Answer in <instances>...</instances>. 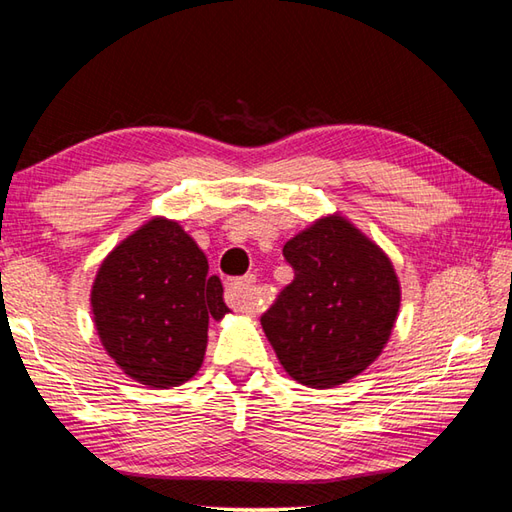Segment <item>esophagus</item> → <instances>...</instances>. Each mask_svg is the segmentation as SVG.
Instances as JSON below:
<instances>
[{"label":"esophagus","instance_id":"1","mask_svg":"<svg viewBox=\"0 0 512 512\" xmlns=\"http://www.w3.org/2000/svg\"><path fill=\"white\" fill-rule=\"evenodd\" d=\"M255 277L248 275L242 279H230L226 286V302L230 308L242 310V313H255L257 302L253 293Z\"/></svg>","mask_w":512,"mask_h":512}]
</instances>
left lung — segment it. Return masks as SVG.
Returning <instances> with one entry per match:
<instances>
[{
  "mask_svg": "<svg viewBox=\"0 0 512 512\" xmlns=\"http://www.w3.org/2000/svg\"><path fill=\"white\" fill-rule=\"evenodd\" d=\"M295 279L262 315L277 359L295 382L333 388L382 355L402 288L393 262L342 215L317 219L284 246Z\"/></svg>",
  "mask_w": 512,
  "mask_h": 512,
  "instance_id": "left-lung-1",
  "label": "left lung"
}]
</instances>
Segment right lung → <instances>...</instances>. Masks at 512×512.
<instances>
[{"label":"right lung","instance_id":"1","mask_svg":"<svg viewBox=\"0 0 512 512\" xmlns=\"http://www.w3.org/2000/svg\"><path fill=\"white\" fill-rule=\"evenodd\" d=\"M90 310L106 353L150 388L188 382L204 362L208 319L230 313L202 248L166 217H153L110 250Z\"/></svg>","mask_w":512,"mask_h":512}]
</instances>
